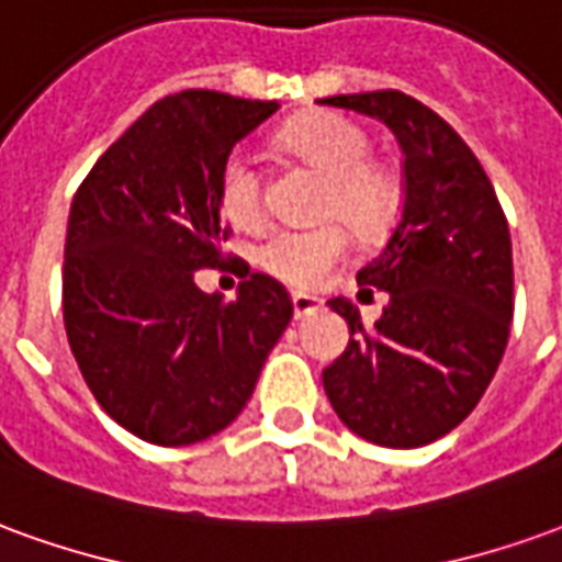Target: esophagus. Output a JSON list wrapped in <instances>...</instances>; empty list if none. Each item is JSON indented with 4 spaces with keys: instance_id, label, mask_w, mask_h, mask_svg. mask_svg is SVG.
Here are the masks:
<instances>
[{
    "instance_id": "esophagus-1",
    "label": "esophagus",
    "mask_w": 562,
    "mask_h": 562,
    "mask_svg": "<svg viewBox=\"0 0 562 562\" xmlns=\"http://www.w3.org/2000/svg\"><path fill=\"white\" fill-rule=\"evenodd\" d=\"M292 307H294V319H307L313 313H319L322 301L316 294H304V292H294L292 294Z\"/></svg>"
}]
</instances>
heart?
I'll return each instance as SVG.
<instances>
[{
    "instance_id": "heart-1",
    "label": "heart",
    "mask_w": 562,
    "mask_h": 562,
    "mask_svg": "<svg viewBox=\"0 0 562 562\" xmlns=\"http://www.w3.org/2000/svg\"><path fill=\"white\" fill-rule=\"evenodd\" d=\"M280 145L328 176L322 191V218H344L359 237H376L398 210L395 172L371 158V136L344 115L319 112L280 133ZM215 203L231 225L265 222V179L249 151H231L215 176ZM349 234L337 222L313 227H280L255 249L258 268L292 289H316L347 258Z\"/></svg>"
}]
</instances>
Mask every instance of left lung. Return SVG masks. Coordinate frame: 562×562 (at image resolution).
Segmentation results:
<instances>
[{"instance_id":"obj_1","label":"left lung","mask_w":562,"mask_h":562,"mask_svg":"<svg viewBox=\"0 0 562 562\" xmlns=\"http://www.w3.org/2000/svg\"><path fill=\"white\" fill-rule=\"evenodd\" d=\"M322 103L380 117L404 155L402 213L356 277L390 292V307L364 328L347 297L328 301L349 347L322 371L325 395L364 441L423 447L472 414L502 362L514 313L508 222L481 160L429 105L402 90Z\"/></svg>"}]
</instances>
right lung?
Returning a JSON list of instances; mask_svg holds the SVG:
<instances>
[{
	"mask_svg": "<svg viewBox=\"0 0 562 562\" xmlns=\"http://www.w3.org/2000/svg\"><path fill=\"white\" fill-rule=\"evenodd\" d=\"M277 109L218 90L170 93L72 198L66 337L100 407L148 445L186 447L231 426L292 322V297L268 273L246 277L234 301L194 282V270L225 265L218 167Z\"/></svg>",
	"mask_w": 562,
	"mask_h": 562,
	"instance_id": "right-lung-1",
	"label": "right lung"
}]
</instances>
